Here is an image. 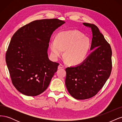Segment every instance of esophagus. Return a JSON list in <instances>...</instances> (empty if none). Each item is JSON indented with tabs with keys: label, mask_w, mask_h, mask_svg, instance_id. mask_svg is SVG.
<instances>
[{
	"label": "esophagus",
	"mask_w": 122,
	"mask_h": 122,
	"mask_svg": "<svg viewBox=\"0 0 122 122\" xmlns=\"http://www.w3.org/2000/svg\"><path fill=\"white\" fill-rule=\"evenodd\" d=\"M64 68V66L63 65H62V64H59L58 67V69H61V68Z\"/></svg>",
	"instance_id": "obj_1"
}]
</instances>
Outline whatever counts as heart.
Instances as JSON below:
<instances>
[{"mask_svg": "<svg viewBox=\"0 0 122 122\" xmlns=\"http://www.w3.org/2000/svg\"><path fill=\"white\" fill-rule=\"evenodd\" d=\"M90 47L89 39L76 30L62 31L51 42V55L57 60L65 50L64 58L68 64L77 65L83 62Z\"/></svg>", "mask_w": 122, "mask_h": 122, "instance_id": "b5f03b06", "label": "heart"}]
</instances>
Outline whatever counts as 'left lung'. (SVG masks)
Masks as SVG:
<instances>
[{
	"instance_id": "obj_1",
	"label": "left lung",
	"mask_w": 122,
	"mask_h": 122,
	"mask_svg": "<svg viewBox=\"0 0 122 122\" xmlns=\"http://www.w3.org/2000/svg\"><path fill=\"white\" fill-rule=\"evenodd\" d=\"M92 32L90 50L93 52L81 63L66 68L65 85L69 93L78 100L95 96L108 80L112 68V51L98 27L84 23Z\"/></svg>"
}]
</instances>
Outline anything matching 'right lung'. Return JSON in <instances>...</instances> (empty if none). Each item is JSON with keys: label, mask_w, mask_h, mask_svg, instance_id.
<instances>
[{"label": "right lung", "mask_w": 122, "mask_h": 122, "mask_svg": "<svg viewBox=\"0 0 122 122\" xmlns=\"http://www.w3.org/2000/svg\"><path fill=\"white\" fill-rule=\"evenodd\" d=\"M65 23L57 19L35 20L11 37L6 63L13 85L22 94L37 96L48 87L59 65L49 59V43L53 32Z\"/></svg>", "instance_id": "add662e5"}]
</instances>
